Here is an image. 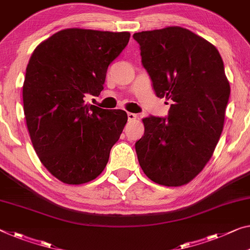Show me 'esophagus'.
I'll return each instance as SVG.
<instances>
[{"label": "esophagus", "mask_w": 250, "mask_h": 250, "mask_svg": "<svg viewBox=\"0 0 250 250\" xmlns=\"http://www.w3.org/2000/svg\"><path fill=\"white\" fill-rule=\"evenodd\" d=\"M127 118H128V121H134L137 118V115L134 113H127Z\"/></svg>", "instance_id": "obj_1"}]
</instances>
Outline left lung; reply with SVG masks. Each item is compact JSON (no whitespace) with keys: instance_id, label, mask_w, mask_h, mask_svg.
Segmentation results:
<instances>
[{"instance_id":"8db88e82","label":"left lung","mask_w":250,"mask_h":250,"mask_svg":"<svg viewBox=\"0 0 250 250\" xmlns=\"http://www.w3.org/2000/svg\"><path fill=\"white\" fill-rule=\"evenodd\" d=\"M133 38L155 95L173 102L167 117L143 120L138 163L155 183L183 186L208 163L224 128L230 96L224 61L213 44L181 26Z\"/></svg>"}]
</instances>
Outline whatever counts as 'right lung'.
I'll use <instances>...</instances> for the list:
<instances>
[{"instance_id":"right-lung-1","label":"right lung","mask_w":250,"mask_h":250,"mask_svg":"<svg viewBox=\"0 0 250 250\" xmlns=\"http://www.w3.org/2000/svg\"><path fill=\"white\" fill-rule=\"evenodd\" d=\"M128 32L66 29L34 50L23 83V109L41 163L67 184L105 168L127 122L122 109L85 103L104 89L107 68L127 45Z\"/></svg>"}]
</instances>
